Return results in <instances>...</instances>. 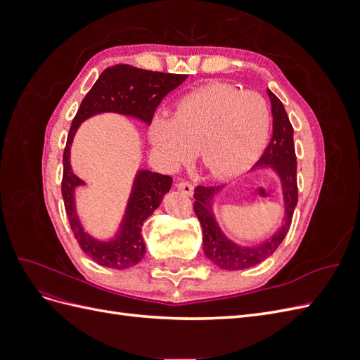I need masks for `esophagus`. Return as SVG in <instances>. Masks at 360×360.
Instances as JSON below:
<instances>
[{"mask_svg":"<svg viewBox=\"0 0 360 360\" xmlns=\"http://www.w3.org/2000/svg\"><path fill=\"white\" fill-rule=\"evenodd\" d=\"M177 188L184 192L186 195H192L193 193V184L189 181H179L177 183Z\"/></svg>","mask_w":360,"mask_h":360,"instance_id":"obj_1","label":"esophagus"}]
</instances>
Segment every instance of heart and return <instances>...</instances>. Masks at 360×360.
Returning a JSON list of instances; mask_svg holds the SVG:
<instances>
[{"label":"heart","mask_w":360,"mask_h":360,"mask_svg":"<svg viewBox=\"0 0 360 360\" xmlns=\"http://www.w3.org/2000/svg\"><path fill=\"white\" fill-rule=\"evenodd\" d=\"M270 123L263 96L216 82L183 96L172 117L156 115L148 135L165 167H179L198 150L202 168L225 179L252 165L267 144Z\"/></svg>","instance_id":"1"}]
</instances>
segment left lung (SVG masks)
Masks as SVG:
<instances>
[{
	"label": "left lung",
	"mask_w": 360,
	"mask_h": 360,
	"mask_svg": "<svg viewBox=\"0 0 360 360\" xmlns=\"http://www.w3.org/2000/svg\"><path fill=\"white\" fill-rule=\"evenodd\" d=\"M267 93L271 102V115H274V135H271L264 153L258 159L257 165H270L279 172L285 197V224L270 240L264 242L263 245L255 248L237 246L221 233L210 209L209 200L219 188L197 186L193 192V212L202 226L204 254L212 263L225 270H242L252 267L274 254L290 230L292 213L299 198L297 159L292 141V126L282 102L270 90Z\"/></svg>",
	"instance_id": "1"
}]
</instances>
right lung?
Instances as JSON below:
<instances>
[{
  "label": "right lung",
  "instance_id": "right-lung-1",
  "mask_svg": "<svg viewBox=\"0 0 360 360\" xmlns=\"http://www.w3.org/2000/svg\"><path fill=\"white\" fill-rule=\"evenodd\" d=\"M188 75L163 73L138 69L129 64H115L105 69L91 90L85 94L76 112L63 153L61 193L69 224L81 249L97 264L111 269H127L138 264L146 254V243L141 228L153 213L171 184L172 177L159 172L141 171L130 197L127 213L120 234L111 242L94 240L86 234L76 217L73 204V189L84 181L75 176L70 168V146L76 129L89 117L99 112H118L132 115L150 123L158 105L171 90L179 86Z\"/></svg>",
  "mask_w": 360,
  "mask_h": 360
}]
</instances>
